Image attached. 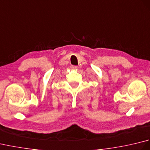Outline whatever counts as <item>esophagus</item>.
I'll use <instances>...</instances> for the list:
<instances>
[{
  "mask_svg": "<svg viewBox=\"0 0 150 150\" xmlns=\"http://www.w3.org/2000/svg\"><path fill=\"white\" fill-rule=\"evenodd\" d=\"M71 68L72 69H77V66H74V65H71Z\"/></svg>",
  "mask_w": 150,
  "mask_h": 150,
  "instance_id": "34e87169",
  "label": "esophagus"
}]
</instances>
